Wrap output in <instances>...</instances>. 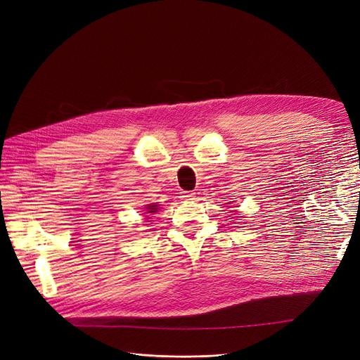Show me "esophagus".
I'll list each match as a JSON object with an SVG mask.
<instances>
[{
	"instance_id": "1",
	"label": "esophagus",
	"mask_w": 360,
	"mask_h": 360,
	"mask_svg": "<svg viewBox=\"0 0 360 360\" xmlns=\"http://www.w3.org/2000/svg\"><path fill=\"white\" fill-rule=\"evenodd\" d=\"M181 200H184V201L195 200V192H183L181 193Z\"/></svg>"
}]
</instances>
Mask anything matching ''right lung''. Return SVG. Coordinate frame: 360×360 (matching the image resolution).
Instances as JSON below:
<instances>
[{
    "instance_id": "1",
    "label": "right lung",
    "mask_w": 360,
    "mask_h": 360,
    "mask_svg": "<svg viewBox=\"0 0 360 360\" xmlns=\"http://www.w3.org/2000/svg\"><path fill=\"white\" fill-rule=\"evenodd\" d=\"M158 205L159 204H148L146 207V213H156L158 212Z\"/></svg>"
}]
</instances>
